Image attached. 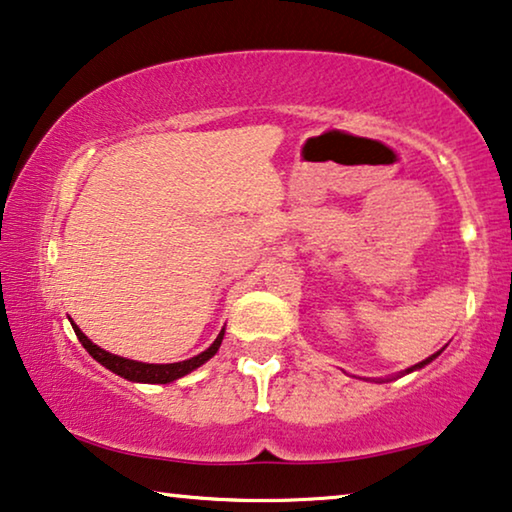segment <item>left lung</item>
<instances>
[{"label":"left lung","mask_w":512,"mask_h":512,"mask_svg":"<svg viewBox=\"0 0 512 512\" xmlns=\"http://www.w3.org/2000/svg\"><path fill=\"white\" fill-rule=\"evenodd\" d=\"M436 355H439V353H434V355H432V358H427V360H422V362H418V365H416V367L406 369V374H409V372H413V369H420V367H425V365H427V362H432V360L436 358Z\"/></svg>","instance_id":"1"}]
</instances>
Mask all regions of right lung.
<instances>
[{"label":"right lung","mask_w":512,"mask_h":512,"mask_svg":"<svg viewBox=\"0 0 512 512\" xmlns=\"http://www.w3.org/2000/svg\"><path fill=\"white\" fill-rule=\"evenodd\" d=\"M71 325H73V332H76V337L80 339V344L87 348V353H90L96 362H101L103 367H108L110 372H115L117 376H124V379L138 381V383H170V381L180 379V376H184V374L194 372L196 367H201L203 362L210 360L212 355L219 351L221 339H224V330H221L219 337L214 339V344L207 348V351L198 353L196 358L182 360V362H170V365H147V362L127 360V358H120V355L103 351V348L92 344L90 339H87L83 332H80L76 323H71Z\"/></svg>","instance_id":"obj_1"}]
</instances>
